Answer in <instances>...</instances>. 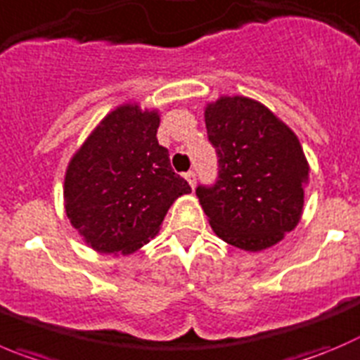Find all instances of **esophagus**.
I'll list each match as a JSON object with an SVG mask.
<instances>
[{"label":"esophagus","mask_w":360,"mask_h":360,"mask_svg":"<svg viewBox=\"0 0 360 360\" xmlns=\"http://www.w3.org/2000/svg\"><path fill=\"white\" fill-rule=\"evenodd\" d=\"M186 180L189 182V186L194 189V186H196V173H194V171H189V173H186Z\"/></svg>","instance_id":"1"}]
</instances>
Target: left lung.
<instances>
[{
    "instance_id": "obj_1",
    "label": "left lung",
    "mask_w": 360,
    "mask_h": 360,
    "mask_svg": "<svg viewBox=\"0 0 360 360\" xmlns=\"http://www.w3.org/2000/svg\"><path fill=\"white\" fill-rule=\"evenodd\" d=\"M205 123L219 178L196 196L214 233L249 252L272 248L302 215L309 164L299 138L266 105L242 95L207 104Z\"/></svg>"
}]
</instances>
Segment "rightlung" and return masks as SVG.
<instances>
[{
    "instance_id": "1",
    "label": "right lung",
    "mask_w": 360,
    "mask_h": 360,
    "mask_svg": "<svg viewBox=\"0 0 360 360\" xmlns=\"http://www.w3.org/2000/svg\"><path fill=\"white\" fill-rule=\"evenodd\" d=\"M159 123L157 109L118 105L68 162L65 212L94 251H138L159 233L174 200L191 193L157 141Z\"/></svg>"
}]
</instances>
